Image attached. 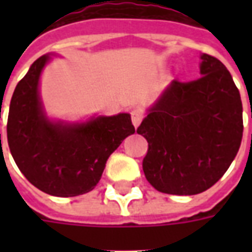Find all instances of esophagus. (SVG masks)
Masks as SVG:
<instances>
[{
    "instance_id": "obj_1",
    "label": "esophagus",
    "mask_w": 252,
    "mask_h": 252,
    "mask_svg": "<svg viewBox=\"0 0 252 252\" xmlns=\"http://www.w3.org/2000/svg\"><path fill=\"white\" fill-rule=\"evenodd\" d=\"M143 113L140 112V110H137V109H133L131 112V120H132V124H133V126L135 128H137V126H140V123H142L143 120Z\"/></svg>"
}]
</instances>
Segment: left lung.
I'll use <instances>...</instances> for the list:
<instances>
[{
    "label": "left lung",
    "mask_w": 252,
    "mask_h": 252,
    "mask_svg": "<svg viewBox=\"0 0 252 252\" xmlns=\"http://www.w3.org/2000/svg\"><path fill=\"white\" fill-rule=\"evenodd\" d=\"M191 82L173 81L148 109L137 133L147 139V181L162 193L198 194L221 178L242 143L243 106L231 74L201 55Z\"/></svg>",
    "instance_id": "left-lung-1"
}]
</instances>
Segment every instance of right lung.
Here are the masks:
<instances>
[{
    "label": "right lung",
    "mask_w": 252,
    "mask_h": 252,
    "mask_svg": "<svg viewBox=\"0 0 252 252\" xmlns=\"http://www.w3.org/2000/svg\"><path fill=\"white\" fill-rule=\"evenodd\" d=\"M50 59V54L36 59L14 89L8 144L17 167L32 185L47 194L74 197L94 189L110 154L135 126L129 113L97 116L82 123L48 119L39 82Z\"/></svg>",
    "instance_id": "1"
}]
</instances>
